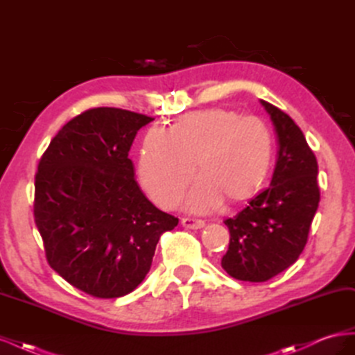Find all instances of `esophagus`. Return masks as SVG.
I'll return each mask as SVG.
<instances>
[{"label": "esophagus", "instance_id": "1", "mask_svg": "<svg viewBox=\"0 0 355 355\" xmlns=\"http://www.w3.org/2000/svg\"><path fill=\"white\" fill-rule=\"evenodd\" d=\"M182 225H184L185 228H189V230H200V228H202L206 223H204V220H201V219L184 218V219H182Z\"/></svg>", "mask_w": 355, "mask_h": 355}]
</instances>
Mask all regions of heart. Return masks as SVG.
I'll list each match as a JSON object with an SVG mask.
<instances>
[{"instance_id":"heart-1","label":"heart","mask_w":355,"mask_h":355,"mask_svg":"<svg viewBox=\"0 0 355 355\" xmlns=\"http://www.w3.org/2000/svg\"><path fill=\"white\" fill-rule=\"evenodd\" d=\"M272 158V137L257 116L211 108L192 112L171 127L149 128L139 154V178L153 200L175 206L194 173L200 178L185 197L196 213L214 210L223 196L244 200L262 185Z\"/></svg>"}]
</instances>
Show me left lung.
I'll use <instances>...</instances> for the list:
<instances>
[{
	"instance_id": "1",
	"label": "left lung",
	"mask_w": 355,
	"mask_h": 355,
	"mask_svg": "<svg viewBox=\"0 0 355 355\" xmlns=\"http://www.w3.org/2000/svg\"><path fill=\"white\" fill-rule=\"evenodd\" d=\"M277 136L271 184L225 220L230 234L222 268L241 282L262 283L293 265L308 240L320 201L317 158L286 112L261 99Z\"/></svg>"
}]
</instances>
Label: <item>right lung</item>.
Here are the masks:
<instances>
[{
	"label": "right lung",
	"instance_id": "1",
	"mask_svg": "<svg viewBox=\"0 0 355 355\" xmlns=\"http://www.w3.org/2000/svg\"><path fill=\"white\" fill-rule=\"evenodd\" d=\"M154 118L94 108L53 137L35 176L34 216L50 266L94 297H121L151 270L159 235L179 219L149 201L128 158Z\"/></svg>",
	"mask_w": 355,
	"mask_h": 355
}]
</instances>
